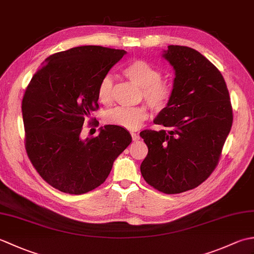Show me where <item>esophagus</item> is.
<instances>
[{
  "label": "esophagus",
  "mask_w": 254,
  "mask_h": 254,
  "mask_svg": "<svg viewBox=\"0 0 254 254\" xmlns=\"http://www.w3.org/2000/svg\"><path fill=\"white\" fill-rule=\"evenodd\" d=\"M131 136H132V138H133V141H137V139H139L138 134L135 133V132H131Z\"/></svg>",
  "instance_id": "obj_1"
}]
</instances>
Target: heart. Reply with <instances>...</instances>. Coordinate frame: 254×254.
I'll return each instance as SVG.
<instances>
[{"instance_id": "b5f03b06", "label": "heart", "mask_w": 254, "mask_h": 254, "mask_svg": "<svg viewBox=\"0 0 254 254\" xmlns=\"http://www.w3.org/2000/svg\"><path fill=\"white\" fill-rule=\"evenodd\" d=\"M124 76L141 87L142 97L154 110H161L168 104L171 97V86L161 79L160 69L152 63L138 59L130 62L122 69ZM97 97L102 105H109L113 97V80L106 75L100 80ZM148 118L147 108L118 107L106 115V122L127 130H136Z\"/></svg>"}]
</instances>
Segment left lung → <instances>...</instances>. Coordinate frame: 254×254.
I'll list each match as a JSON object with an SVG mask.
<instances>
[{"instance_id":"1","label":"left lung","mask_w":254,"mask_h":254,"mask_svg":"<svg viewBox=\"0 0 254 254\" xmlns=\"http://www.w3.org/2000/svg\"><path fill=\"white\" fill-rule=\"evenodd\" d=\"M163 57L176 77L170 100L154 123L167 130L139 133L148 147L141 172L156 190L177 194L198 187L216 168L233 108L222 73L201 53L168 46Z\"/></svg>"}]
</instances>
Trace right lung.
<instances>
[{
	"instance_id": "right-lung-1",
	"label": "right lung",
	"mask_w": 254,
	"mask_h": 254,
	"mask_svg": "<svg viewBox=\"0 0 254 254\" xmlns=\"http://www.w3.org/2000/svg\"><path fill=\"white\" fill-rule=\"evenodd\" d=\"M126 53L101 46L58 52L27 86L21 102L26 152L42 179L59 191L77 195L102 185L132 142L126 128L110 124L98 136L80 137L84 122L99 108L100 80Z\"/></svg>"
}]
</instances>
